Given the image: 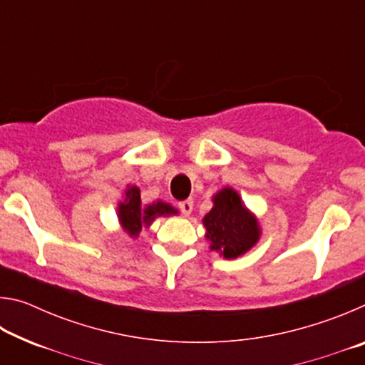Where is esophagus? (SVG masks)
<instances>
[{"instance_id":"34e87169","label":"esophagus","mask_w":365,"mask_h":365,"mask_svg":"<svg viewBox=\"0 0 365 365\" xmlns=\"http://www.w3.org/2000/svg\"><path fill=\"white\" fill-rule=\"evenodd\" d=\"M178 207H180V211L185 214V215H190L191 211H193V200H185V201H180L178 202Z\"/></svg>"}]
</instances>
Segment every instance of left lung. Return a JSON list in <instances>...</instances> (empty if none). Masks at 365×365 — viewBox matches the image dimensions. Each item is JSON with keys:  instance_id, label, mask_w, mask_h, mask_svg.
<instances>
[{"instance_id": "obj_1", "label": "left lung", "mask_w": 365, "mask_h": 365, "mask_svg": "<svg viewBox=\"0 0 365 365\" xmlns=\"http://www.w3.org/2000/svg\"><path fill=\"white\" fill-rule=\"evenodd\" d=\"M212 205L202 219L211 251L225 259H237L256 246L262 233L259 220L237 190L224 187L212 196Z\"/></svg>"}]
</instances>
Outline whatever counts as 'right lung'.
<instances>
[{
  "label": "right lung",
  "mask_w": 365,
  "mask_h": 365,
  "mask_svg": "<svg viewBox=\"0 0 365 365\" xmlns=\"http://www.w3.org/2000/svg\"><path fill=\"white\" fill-rule=\"evenodd\" d=\"M177 209L164 201H154L151 205H141L140 188L135 185H127L123 191V200L117 205V219L122 230L130 238H137L141 228L150 227L156 217H168V215H177Z\"/></svg>",
  "instance_id": "obj_1"
}]
</instances>
